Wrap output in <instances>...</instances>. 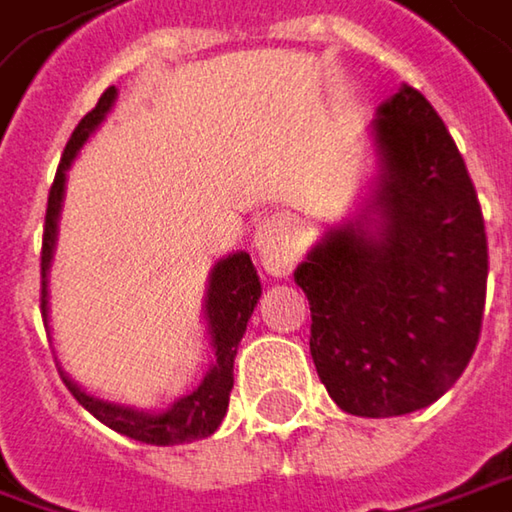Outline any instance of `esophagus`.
Returning a JSON list of instances; mask_svg holds the SVG:
<instances>
[{
	"label": "esophagus",
	"mask_w": 512,
	"mask_h": 512,
	"mask_svg": "<svg viewBox=\"0 0 512 512\" xmlns=\"http://www.w3.org/2000/svg\"><path fill=\"white\" fill-rule=\"evenodd\" d=\"M255 249L263 269L275 278L290 275L302 257V225L293 213H272L255 231Z\"/></svg>",
	"instance_id": "obj_1"
}]
</instances>
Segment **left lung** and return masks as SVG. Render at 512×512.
<instances>
[{
  "label": "left lung",
  "instance_id": "8db88e82",
  "mask_svg": "<svg viewBox=\"0 0 512 512\" xmlns=\"http://www.w3.org/2000/svg\"><path fill=\"white\" fill-rule=\"evenodd\" d=\"M375 172L349 219L325 228L293 278L310 354L351 416L422 410L469 366L487 299L481 205L445 122L401 84L369 122Z\"/></svg>",
  "mask_w": 512,
  "mask_h": 512
}]
</instances>
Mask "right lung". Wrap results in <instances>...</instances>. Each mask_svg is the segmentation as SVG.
<instances>
[{
  "mask_svg": "<svg viewBox=\"0 0 512 512\" xmlns=\"http://www.w3.org/2000/svg\"><path fill=\"white\" fill-rule=\"evenodd\" d=\"M114 105H117V87H108L102 93V99L96 102V108L75 125L70 143L64 149L61 166H58L55 184L49 190L43 257H40V269H43V296H40L43 304L40 307H43L46 325H49V269H52V257H55V246H58V222H61V210H64L67 172H70L75 155L81 152V146L105 122ZM257 299H260V278H257L252 257L246 252L225 255L213 263L208 275V293H205V304H202L208 346L213 354L210 369L193 393L175 398L163 410H140L131 404L99 398V395L81 390L64 369H61V378L84 410H90L99 422H105L122 437H131V440L146 442V445H181V442L205 440L222 425V419L228 413V395L234 387V357H237V346L246 334V325L255 313Z\"/></svg>",
  "mask_w": 512,
  "mask_h": 512,
  "instance_id": "add662e5",
  "label": "right lung"
}]
</instances>
